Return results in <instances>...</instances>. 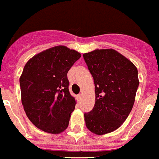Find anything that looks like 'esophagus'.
<instances>
[{"label":"esophagus","instance_id":"34e87169","mask_svg":"<svg viewBox=\"0 0 159 159\" xmlns=\"http://www.w3.org/2000/svg\"><path fill=\"white\" fill-rule=\"evenodd\" d=\"M81 98H82V94H79V95H78L79 100H80V99H81Z\"/></svg>","mask_w":159,"mask_h":159}]
</instances>
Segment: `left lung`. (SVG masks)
Here are the masks:
<instances>
[{
    "instance_id": "left-lung-1",
    "label": "left lung",
    "mask_w": 159,
    "mask_h": 159,
    "mask_svg": "<svg viewBox=\"0 0 159 159\" xmlns=\"http://www.w3.org/2000/svg\"><path fill=\"white\" fill-rule=\"evenodd\" d=\"M95 85L93 108L84 113L89 130L96 134L114 131L131 111L138 70L130 60L113 49H97L83 55Z\"/></svg>"
}]
</instances>
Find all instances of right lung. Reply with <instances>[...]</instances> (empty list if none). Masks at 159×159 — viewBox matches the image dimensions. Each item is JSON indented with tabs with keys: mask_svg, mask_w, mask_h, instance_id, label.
I'll list each match as a JSON object with an SVG mask.
<instances>
[{
	"mask_svg": "<svg viewBox=\"0 0 159 159\" xmlns=\"http://www.w3.org/2000/svg\"><path fill=\"white\" fill-rule=\"evenodd\" d=\"M80 53L57 46L37 54L24 67L20 78L21 101L36 127L60 134L69 125L76 102L69 92L67 73Z\"/></svg>",
	"mask_w": 159,
	"mask_h": 159,
	"instance_id": "right-lung-1",
	"label": "right lung"
}]
</instances>
